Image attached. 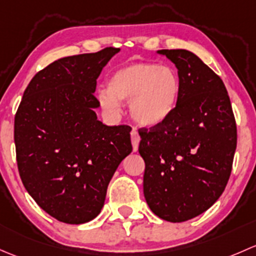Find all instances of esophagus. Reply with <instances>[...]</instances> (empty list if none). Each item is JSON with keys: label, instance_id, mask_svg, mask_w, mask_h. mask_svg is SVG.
<instances>
[{"label": "esophagus", "instance_id": "34e87169", "mask_svg": "<svg viewBox=\"0 0 256 256\" xmlns=\"http://www.w3.org/2000/svg\"><path fill=\"white\" fill-rule=\"evenodd\" d=\"M130 138H132V146H133V150L134 152H136L138 150V146H139V142H140V136H139L138 132L136 130H132L130 132Z\"/></svg>", "mask_w": 256, "mask_h": 256}]
</instances>
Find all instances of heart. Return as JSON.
Masks as SVG:
<instances>
[{
    "instance_id": "obj_1",
    "label": "heart",
    "mask_w": 256,
    "mask_h": 256,
    "mask_svg": "<svg viewBox=\"0 0 256 256\" xmlns=\"http://www.w3.org/2000/svg\"><path fill=\"white\" fill-rule=\"evenodd\" d=\"M181 94L178 74L171 66L154 62H130L107 80L98 94L101 106L110 113L120 110V101L129 100V114L136 124L152 128L171 117Z\"/></svg>"
}]
</instances>
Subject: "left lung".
Segmentation results:
<instances>
[{"label": "left lung", "instance_id": "obj_1", "mask_svg": "<svg viewBox=\"0 0 256 256\" xmlns=\"http://www.w3.org/2000/svg\"><path fill=\"white\" fill-rule=\"evenodd\" d=\"M178 68L181 94L168 120L139 128L148 206L172 223L197 217L224 191L236 148V124L222 78L197 55L164 49Z\"/></svg>", "mask_w": 256, "mask_h": 256}]
</instances>
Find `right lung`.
I'll list each match as a JSON object with an SVG mask.
<instances>
[{"instance_id": "add662e5", "label": "right lung", "mask_w": 256, "mask_h": 256, "mask_svg": "<svg viewBox=\"0 0 256 256\" xmlns=\"http://www.w3.org/2000/svg\"><path fill=\"white\" fill-rule=\"evenodd\" d=\"M120 48L74 55L36 72L14 117L18 171L28 194L60 222L81 224L104 207L118 165L132 152L129 126L97 120V78Z\"/></svg>"}]
</instances>
